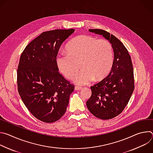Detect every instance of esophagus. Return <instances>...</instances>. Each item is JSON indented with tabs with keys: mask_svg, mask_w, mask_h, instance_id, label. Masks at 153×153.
Segmentation results:
<instances>
[{
	"mask_svg": "<svg viewBox=\"0 0 153 153\" xmlns=\"http://www.w3.org/2000/svg\"><path fill=\"white\" fill-rule=\"evenodd\" d=\"M82 86H75V90H79L80 89H82Z\"/></svg>",
	"mask_w": 153,
	"mask_h": 153,
	"instance_id": "34e87169",
	"label": "esophagus"
}]
</instances>
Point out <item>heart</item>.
<instances>
[{"instance_id":"obj_1","label":"heart","mask_w":153,"mask_h":153,"mask_svg":"<svg viewBox=\"0 0 153 153\" xmlns=\"http://www.w3.org/2000/svg\"><path fill=\"white\" fill-rule=\"evenodd\" d=\"M67 53H59L56 63L59 70L69 79L75 76L76 83L85 85L103 79L110 71L113 63L114 51L108 40L89 35H79L71 39L66 47Z\"/></svg>"}]
</instances>
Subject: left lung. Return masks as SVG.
Segmentation results:
<instances>
[{
    "label": "left lung",
    "instance_id": "8db88e82",
    "mask_svg": "<svg viewBox=\"0 0 153 153\" xmlns=\"http://www.w3.org/2000/svg\"><path fill=\"white\" fill-rule=\"evenodd\" d=\"M89 31L102 35L110 41L113 48L114 59L110 74L91 86L92 94L86 102V106L99 119H113L123 111L134 90L131 58L122 42L114 35L100 29Z\"/></svg>",
    "mask_w": 153,
    "mask_h": 153
}]
</instances>
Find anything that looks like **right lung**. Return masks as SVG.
I'll use <instances>...</instances> for the list:
<instances>
[{"label":"right lung","mask_w":153,"mask_h":153,"mask_svg":"<svg viewBox=\"0 0 153 153\" xmlns=\"http://www.w3.org/2000/svg\"><path fill=\"white\" fill-rule=\"evenodd\" d=\"M75 30L43 32L22 53L17 71L19 94L30 112L37 119L53 123L67 110L74 85L65 79L56 63L62 43Z\"/></svg>","instance_id":"1"}]
</instances>
